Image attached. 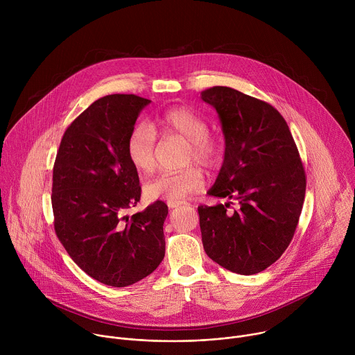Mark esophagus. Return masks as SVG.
Returning a JSON list of instances; mask_svg holds the SVG:
<instances>
[{
    "label": "esophagus",
    "mask_w": 355,
    "mask_h": 355,
    "mask_svg": "<svg viewBox=\"0 0 355 355\" xmlns=\"http://www.w3.org/2000/svg\"><path fill=\"white\" fill-rule=\"evenodd\" d=\"M167 205L173 209V208H178L181 205H185V202L184 200H168Z\"/></svg>",
    "instance_id": "1"
}]
</instances>
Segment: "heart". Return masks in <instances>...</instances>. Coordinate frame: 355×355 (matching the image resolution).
I'll use <instances>...</instances> for the list:
<instances>
[{"label": "heart", "mask_w": 355, "mask_h": 355, "mask_svg": "<svg viewBox=\"0 0 355 355\" xmlns=\"http://www.w3.org/2000/svg\"><path fill=\"white\" fill-rule=\"evenodd\" d=\"M177 135L188 140L187 162L195 160L207 168L216 167L223 157V143L219 137L209 135L207 121L187 107H173L155 118L151 125H136L125 146V153L130 166L141 174L151 173L156 166L157 136ZM205 184L202 171L189 166L187 168L163 173L148 180L143 192L148 200H181Z\"/></svg>", "instance_id": "obj_1"}]
</instances>
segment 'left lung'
<instances>
[{
  "label": "left lung",
  "mask_w": 355,
  "mask_h": 355,
  "mask_svg": "<svg viewBox=\"0 0 355 355\" xmlns=\"http://www.w3.org/2000/svg\"><path fill=\"white\" fill-rule=\"evenodd\" d=\"M220 119L225 159L215 185L230 205L198 207L202 243L223 268L252 275L274 264L296 230L306 191L305 168L282 115L270 104L230 87L200 92Z\"/></svg>",
  "instance_id": "obj_1"
}]
</instances>
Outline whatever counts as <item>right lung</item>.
I'll list each match as a JSON object with an SVG mask.
<instances>
[{"instance_id": "1", "label": "right lung", "mask_w": 355, "mask_h": 355, "mask_svg": "<svg viewBox=\"0 0 355 355\" xmlns=\"http://www.w3.org/2000/svg\"><path fill=\"white\" fill-rule=\"evenodd\" d=\"M150 99L112 94L96 99L66 129L53 167L56 234L73 261L110 286L132 285L164 259L168 207L156 200L128 216L141 188L125 146Z\"/></svg>"}]
</instances>
